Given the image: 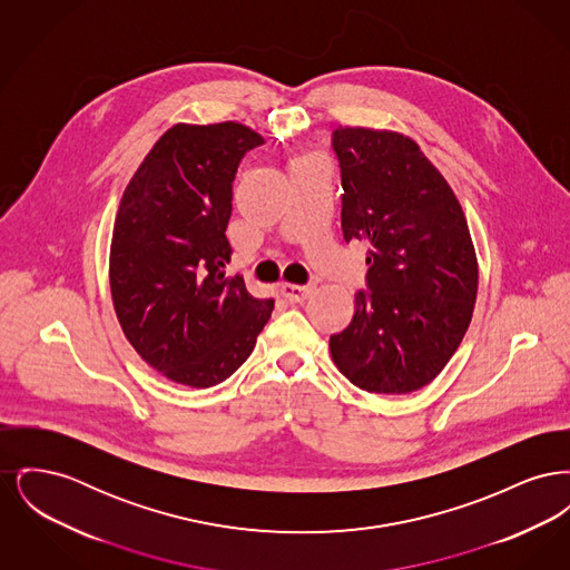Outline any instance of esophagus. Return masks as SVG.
I'll return each mask as SVG.
<instances>
[{
  "instance_id": "34e87169",
  "label": "esophagus",
  "mask_w": 570,
  "mask_h": 570,
  "mask_svg": "<svg viewBox=\"0 0 570 570\" xmlns=\"http://www.w3.org/2000/svg\"><path fill=\"white\" fill-rule=\"evenodd\" d=\"M279 293L282 297L291 303H298V301H305V298L312 295V286H297V284H282L279 286Z\"/></svg>"
}]
</instances>
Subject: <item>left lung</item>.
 Listing matches in <instances>:
<instances>
[{
	"label": "left lung",
	"mask_w": 570,
	"mask_h": 570,
	"mask_svg": "<svg viewBox=\"0 0 570 570\" xmlns=\"http://www.w3.org/2000/svg\"><path fill=\"white\" fill-rule=\"evenodd\" d=\"M342 233L367 245V291L328 348L370 393H412L444 370L468 331L479 263L460 200L421 147L400 132L337 128Z\"/></svg>",
	"instance_id": "obj_1"
}]
</instances>
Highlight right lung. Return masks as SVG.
<instances>
[{"mask_svg": "<svg viewBox=\"0 0 570 570\" xmlns=\"http://www.w3.org/2000/svg\"><path fill=\"white\" fill-rule=\"evenodd\" d=\"M265 138L244 124H177L121 196L110 242V295L136 353L173 382L207 389L235 374L267 325L273 298L226 277L233 181Z\"/></svg>", "mask_w": 570, "mask_h": 570, "instance_id": "right-lung-1", "label": "right lung"}]
</instances>
